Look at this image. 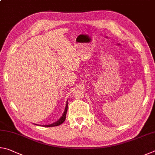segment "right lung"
<instances>
[{
	"label": "right lung",
	"instance_id": "add662e5",
	"mask_svg": "<svg viewBox=\"0 0 155 155\" xmlns=\"http://www.w3.org/2000/svg\"><path fill=\"white\" fill-rule=\"evenodd\" d=\"M68 103L67 102V105H66V107H65V110H64V112L63 113V115L62 116V117L59 119V120L56 122V123H54L53 124H48V125H44L43 127H56V126H58L60 124H61L62 123H63L64 120H65V118H66V114H67V105Z\"/></svg>",
	"mask_w": 155,
	"mask_h": 155
}]
</instances>
